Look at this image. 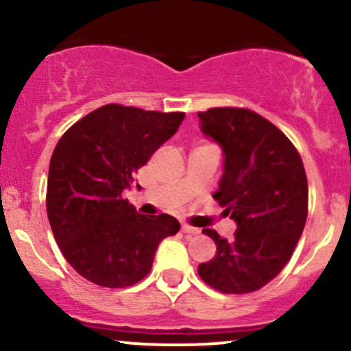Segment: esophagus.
Here are the masks:
<instances>
[{"label":"esophagus","instance_id":"1","mask_svg":"<svg viewBox=\"0 0 351 351\" xmlns=\"http://www.w3.org/2000/svg\"><path fill=\"white\" fill-rule=\"evenodd\" d=\"M182 230H183V233H186V234H198L199 233V228H195V226H190V225H183Z\"/></svg>","mask_w":351,"mask_h":351}]
</instances>
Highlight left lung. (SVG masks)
I'll use <instances>...</instances> for the list:
<instances>
[{
  "mask_svg": "<svg viewBox=\"0 0 351 351\" xmlns=\"http://www.w3.org/2000/svg\"><path fill=\"white\" fill-rule=\"evenodd\" d=\"M203 133L225 153V173L213 195L238 228L232 240L205 228L217 243L198 267L208 287L245 295L271 282L295 252L308 217V182L298 149L271 121L248 108L198 111Z\"/></svg>",
  "mask_w": 351,
  "mask_h": 351,
  "instance_id": "8db88e82",
  "label": "left lung"
}]
</instances>
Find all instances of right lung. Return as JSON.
Returning a JSON list of instances; mask_svg holds the SVG:
<instances>
[{
	"label": "right lung",
	"mask_w": 351,
	"mask_h": 351,
	"mask_svg": "<svg viewBox=\"0 0 351 351\" xmlns=\"http://www.w3.org/2000/svg\"><path fill=\"white\" fill-rule=\"evenodd\" d=\"M184 119L110 103L64 132L49 161L46 211L61 253L83 278L106 288L141 282L158 245L176 234L169 215L136 213L123 190Z\"/></svg>",
	"instance_id": "right-lung-1"
}]
</instances>
